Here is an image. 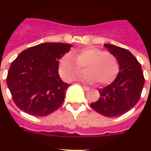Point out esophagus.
<instances>
[{
  "mask_svg": "<svg viewBox=\"0 0 151 151\" xmlns=\"http://www.w3.org/2000/svg\"><path fill=\"white\" fill-rule=\"evenodd\" d=\"M81 87L83 88V89L85 90V91H88L89 90V88L87 87V86H85V85H82Z\"/></svg>",
  "mask_w": 151,
  "mask_h": 151,
  "instance_id": "esophagus-1",
  "label": "esophagus"
}]
</instances>
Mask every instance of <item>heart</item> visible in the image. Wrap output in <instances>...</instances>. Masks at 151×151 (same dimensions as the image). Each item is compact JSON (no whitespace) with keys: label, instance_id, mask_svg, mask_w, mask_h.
Returning a JSON list of instances; mask_svg holds the SVG:
<instances>
[{"label":"heart","instance_id":"heart-1","mask_svg":"<svg viewBox=\"0 0 151 151\" xmlns=\"http://www.w3.org/2000/svg\"><path fill=\"white\" fill-rule=\"evenodd\" d=\"M83 66L85 72L81 79L90 84L96 81L99 85L112 82L120 70L114 55L100 48L87 47L62 57L59 63V73L64 80L70 81L80 73Z\"/></svg>","mask_w":151,"mask_h":151}]
</instances>
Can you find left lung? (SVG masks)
<instances>
[{"instance_id":"obj_1","label":"left lung","mask_w":151,"mask_h":151,"mask_svg":"<svg viewBox=\"0 0 151 151\" xmlns=\"http://www.w3.org/2000/svg\"><path fill=\"white\" fill-rule=\"evenodd\" d=\"M104 46L116 56L120 70L111 84L99 88V99L90 106L103 116L117 117L128 112L138 103L145 79L140 63L129 50L108 44Z\"/></svg>"}]
</instances>
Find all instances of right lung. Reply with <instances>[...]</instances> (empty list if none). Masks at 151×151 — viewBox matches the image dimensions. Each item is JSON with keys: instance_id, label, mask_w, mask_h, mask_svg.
Segmentation results:
<instances>
[{"instance_id": "right-lung-1", "label": "right lung", "mask_w": 151, "mask_h": 151, "mask_svg": "<svg viewBox=\"0 0 151 151\" xmlns=\"http://www.w3.org/2000/svg\"><path fill=\"white\" fill-rule=\"evenodd\" d=\"M71 45L42 43L22 51L12 63L7 85L15 105L23 112L44 117L63 103L68 84L59 74V60Z\"/></svg>"}]
</instances>
